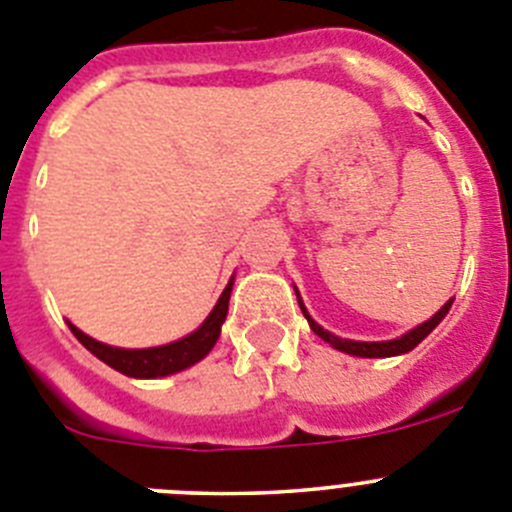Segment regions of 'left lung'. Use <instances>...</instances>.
Wrapping results in <instances>:
<instances>
[{
    "label": "left lung",
    "instance_id": "left-lung-1",
    "mask_svg": "<svg viewBox=\"0 0 512 512\" xmlns=\"http://www.w3.org/2000/svg\"><path fill=\"white\" fill-rule=\"evenodd\" d=\"M295 292H297V289H295ZM297 302H300V310H302V315L307 318V323H310L312 333L323 338L325 343H330V346L338 348V351H343V354L361 356V359H384V356H400V354H408V351H413V348L418 346V343L423 341V338L428 336V333H431V330L436 328V325L441 323L443 318H446V312L451 310V302H454V300L446 302V305H443L431 320H425V323H420L418 328L408 330L405 336L392 338V341H372V343H369V341H348V338L333 336V333H328L323 325H318L315 320L310 318V312L305 310V305H302V300H300V292H297Z\"/></svg>",
    "mask_w": 512,
    "mask_h": 512
}]
</instances>
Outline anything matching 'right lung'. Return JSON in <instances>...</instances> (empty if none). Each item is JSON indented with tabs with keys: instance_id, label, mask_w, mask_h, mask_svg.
I'll use <instances>...</instances> for the list:
<instances>
[{
	"instance_id": "add662e5",
	"label": "right lung",
	"mask_w": 512,
	"mask_h": 512,
	"mask_svg": "<svg viewBox=\"0 0 512 512\" xmlns=\"http://www.w3.org/2000/svg\"><path fill=\"white\" fill-rule=\"evenodd\" d=\"M230 292H233V279L228 282V287L223 289V295L217 300V305L212 307V312L205 318V323L200 328L189 333V336L179 338L174 343H166V346L156 348H117L107 346L102 341H94L87 333H81L76 325L69 323L71 333L79 338V343L87 351H92L99 361H104L107 366H112L115 372L125 374V377L135 379H156V377H169V374L182 372L187 366L197 364L200 359H205L212 351V346L220 338V328L225 323V315H228V300Z\"/></svg>"
}]
</instances>
